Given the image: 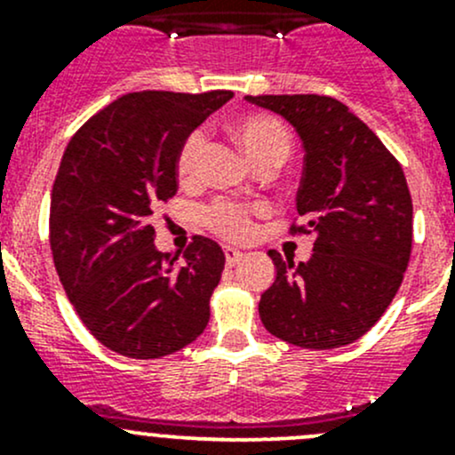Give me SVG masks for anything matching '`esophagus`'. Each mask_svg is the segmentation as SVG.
Returning a JSON list of instances; mask_svg holds the SVG:
<instances>
[{"label": "esophagus", "instance_id": "1", "mask_svg": "<svg viewBox=\"0 0 455 455\" xmlns=\"http://www.w3.org/2000/svg\"><path fill=\"white\" fill-rule=\"evenodd\" d=\"M224 257H227L228 266H235L237 261L244 257V253H242V251H237V249H231V246H227V249H224Z\"/></svg>", "mask_w": 455, "mask_h": 455}]
</instances>
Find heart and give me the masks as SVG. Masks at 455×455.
Segmentation results:
<instances>
[{
  "label": "heart",
  "mask_w": 455,
  "mask_h": 455,
  "mask_svg": "<svg viewBox=\"0 0 455 455\" xmlns=\"http://www.w3.org/2000/svg\"><path fill=\"white\" fill-rule=\"evenodd\" d=\"M233 132L257 169H277L291 158L292 136L279 118L268 114H249L233 125ZM204 147L206 134L202 130H194L182 140L176 156L178 180L189 185L198 178ZM259 213H264V206L220 198L202 211V222L224 240L244 242L253 235L255 215Z\"/></svg>",
  "instance_id": "obj_1"
}]
</instances>
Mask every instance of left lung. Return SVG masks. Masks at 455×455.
Wrapping results in <instances>:
<instances>
[{
	"mask_svg": "<svg viewBox=\"0 0 455 455\" xmlns=\"http://www.w3.org/2000/svg\"><path fill=\"white\" fill-rule=\"evenodd\" d=\"M286 118L304 140V176L291 235L315 233L308 261L270 251L277 277L261 295L270 334L308 350L347 346L383 316L414 242L405 173L379 136L341 100L321 94L246 96Z\"/></svg>",
	"mask_w": 455,
	"mask_h": 455,
	"instance_id": "8db88e82",
	"label": "left lung"
}]
</instances>
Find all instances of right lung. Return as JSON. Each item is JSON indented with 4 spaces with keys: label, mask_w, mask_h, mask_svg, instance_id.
<instances>
[{
    "label": "right lung",
    "mask_w": 455,
    "mask_h": 455,
    "mask_svg": "<svg viewBox=\"0 0 455 455\" xmlns=\"http://www.w3.org/2000/svg\"><path fill=\"white\" fill-rule=\"evenodd\" d=\"M228 99L231 90L130 92L63 151L50 200L54 268L92 337L127 359L173 355L209 323L222 249L194 235L178 264L156 251L151 218L176 196L182 140Z\"/></svg>",
    "instance_id": "add662e5"
}]
</instances>
